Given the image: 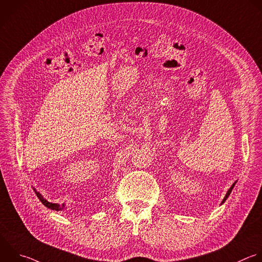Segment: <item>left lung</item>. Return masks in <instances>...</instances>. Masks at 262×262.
<instances>
[{"mask_svg":"<svg viewBox=\"0 0 262 262\" xmlns=\"http://www.w3.org/2000/svg\"><path fill=\"white\" fill-rule=\"evenodd\" d=\"M235 183H236V181L231 185V187L228 189V191L226 192V194H225V196H224V199L222 200V202H221V205H223L224 203H225V201L228 199V196H229V194L231 193V191H232V189H233V187H234V185H235Z\"/></svg>","mask_w":262,"mask_h":262,"instance_id":"8db88e82","label":"left lung"}]
</instances>
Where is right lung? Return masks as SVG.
I'll list each match as a JSON object with an SVG mask.
<instances>
[{"mask_svg":"<svg viewBox=\"0 0 262 262\" xmlns=\"http://www.w3.org/2000/svg\"><path fill=\"white\" fill-rule=\"evenodd\" d=\"M34 189V191H35V193L37 194V198L41 201V203L46 207V208H48V209H50V210H54V211H62V210H64V204H62V205H59V204H53V203H50V202H48L46 199H44L43 198V195L39 192V191H37L35 188H33Z\"/></svg>","mask_w":262,"mask_h":262,"instance_id":"obj_1","label":"right lung"}]
</instances>
